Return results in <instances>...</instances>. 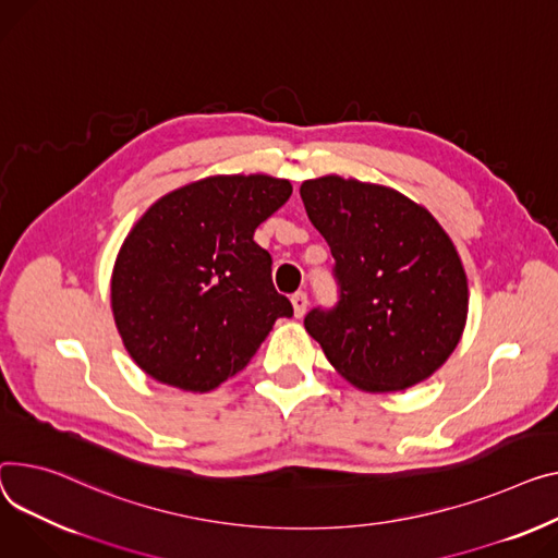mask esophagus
I'll return each instance as SVG.
<instances>
[{"instance_id": "obj_1", "label": "esophagus", "mask_w": 558, "mask_h": 558, "mask_svg": "<svg viewBox=\"0 0 558 558\" xmlns=\"http://www.w3.org/2000/svg\"><path fill=\"white\" fill-rule=\"evenodd\" d=\"M291 305H293V316H295V318H303L305 312H307V305H310L307 293H305V291H295V293L291 295Z\"/></svg>"}]
</instances>
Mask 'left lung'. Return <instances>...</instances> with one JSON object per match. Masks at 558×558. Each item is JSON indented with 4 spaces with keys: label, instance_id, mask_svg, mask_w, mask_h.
Wrapping results in <instances>:
<instances>
[{
    "label": "left lung",
    "instance_id": "8db88e82",
    "mask_svg": "<svg viewBox=\"0 0 558 558\" xmlns=\"http://www.w3.org/2000/svg\"><path fill=\"white\" fill-rule=\"evenodd\" d=\"M329 244L337 303L305 327L329 363L369 392L411 388L451 356L469 310L460 255L435 217L384 185L320 177L301 185Z\"/></svg>",
    "mask_w": 558,
    "mask_h": 558
}]
</instances>
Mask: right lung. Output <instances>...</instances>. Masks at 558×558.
<instances>
[{"instance_id": "1", "label": "right lung", "mask_w": 558, "mask_h": 558, "mask_svg": "<svg viewBox=\"0 0 558 558\" xmlns=\"http://www.w3.org/2000/svg\"><path fill=\"white\" fill-rule=\"evenodd\" d=\"M291 197L267 174L208 177L161 197L128 235L111 310L130 356L153 379L208 392L293 316L255 229Z\"/></svg>"}]
</instances>
